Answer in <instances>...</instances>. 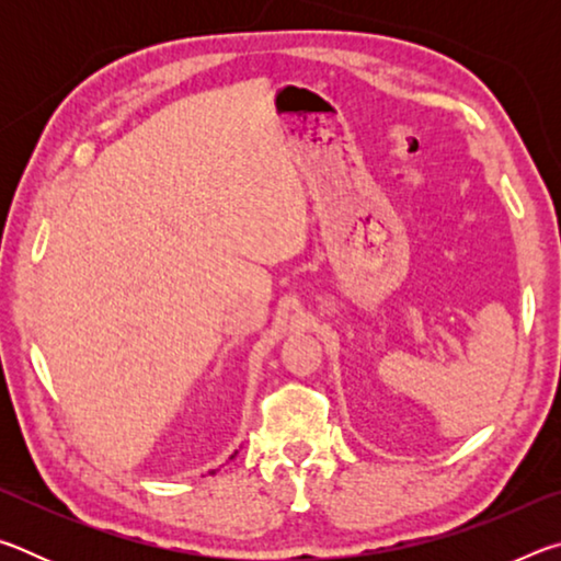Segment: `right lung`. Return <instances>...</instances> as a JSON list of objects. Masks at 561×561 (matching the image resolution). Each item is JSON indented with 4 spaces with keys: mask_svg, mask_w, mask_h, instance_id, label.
Listing matches in <instances>:
<instances>
[{
    "mask_svg": "<svg viewBox=\"0 0 561 561\" xmlns=\"http://www.w3.org/2000/svg\"><path fill=\"white\" fill-rule=\"evenodd\" d=\"M234 455H237V453H234ZM234 455H232V458H234ZM232 458H230V460H232Z\"/></svg>",
    "mask_w": 561,
    "mask_h": 561,
    "instance_id": "add662e5",
    "label": "right lung"
}]
</instances>
